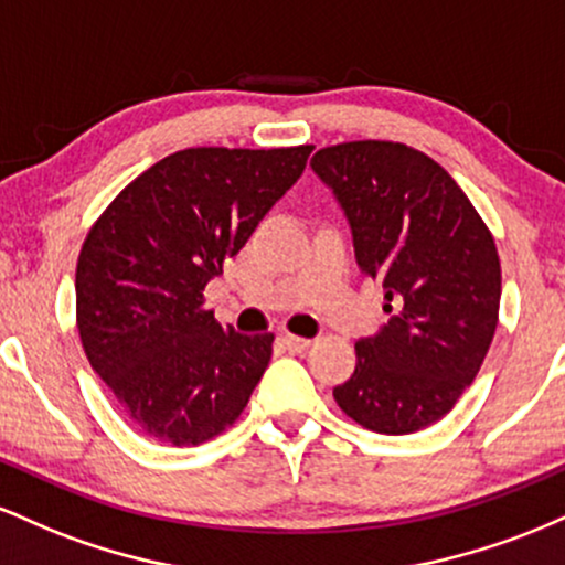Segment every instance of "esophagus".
<instances>
[{
  "label": "esophagus",
  "mask_w": 565,
  "mask_h": 565,
  "mask_svg": "<svg viewBox=\"0 0 565 565\" xmlns=\"http://www.w3.org/2000/svg\"><path fill=\"white\" fill-rule=\"evenodd\" d=\"M281 340V345L291 350V353H305V350L310 348V340H305V337H295V334H281L278 337Z\"/></svg>",
  "instance_id": "1"
}]
</instances>
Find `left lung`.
<instances>
[{
  "label": "left lung",
  "instance_id": "1",
  "mask_svg": "<svg viewBox=\"0 0 565 565\" xmlns=\"http://www.w3.org/2000/svg\"><path fill=\"white\" fill-rule=\"evenodd\" d=\"M310 167L345 210L361 274L382 284V310L393 313L377 337L355 342L337 406L385 436L423 430L451 412L494 340V236L457 180L404 142H337Z\"/></svg>",
  "mask_w": 565,
  "mask_h": 565
}]
</instances>
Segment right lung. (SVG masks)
Returning <instances> with one entry per match:
<instances>
[{
  "mask_svg": "<svg viewBox=\"0 0 565 565\" xmlns=\"http://www.w3.org/2000/svg\"><path fill=\"white\" fill-rule=\"evenodd\" d=\"M310 151L185 148L138 174L89 228L76 260L82 348L146 438L199 446L249 404L274 334L220 327L204 289Z\"/></svg>",
  "mask_w": 565,
  "mask_h": 565,
  "instance_id": "add662e5",
  "label": "right lung"
}]
</instances>
